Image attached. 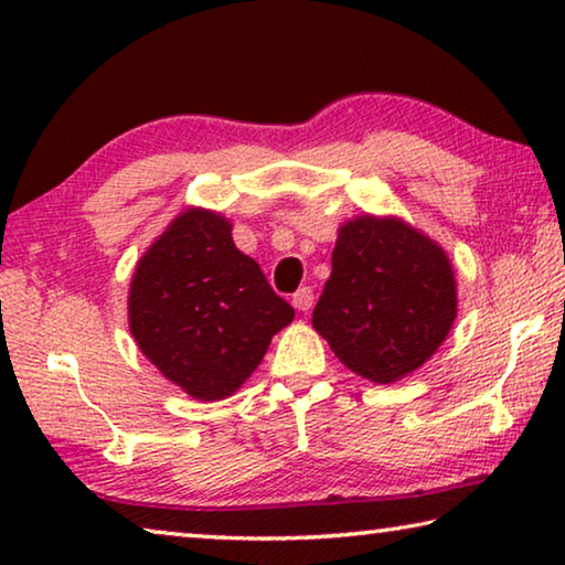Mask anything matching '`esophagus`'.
I'll use <instances>...</instances> for the list:
<instances>
[{
  "instance_id": "34e87169",
  "label": "esophagus",
  "mask_w": 565,
  "mask_h": 565,
  "mask_svg": "<svg viewBox=\"0 0 565 565\" xmlns=\"http://www.w3.org/2000/svg\"><path fill=\"white\" fill-rule=\"evenodd\" d=\"M313 300H316V296H313V290L310 288H300L296 296H292V306H296V310H300V313H308L310 308H313Z\"/></svg>"
}]
</instances>
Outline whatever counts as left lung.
<instances>
[{"mask_svg":"<svg viewBox=\"0 0 565 565\" xmlns=\"http://www.w3.org/2000/svg\"><path fill=\"white\" fill-rule=\"evenodd\" d=\"M446 249L399 216L343 222L313 329L339 362L374 384L407 377L436 354L459 316Z\"/></svg>","mask_w":565,"mask_h":565,"instance_id":"8db88e82","label":"left lung"}]
</instances>
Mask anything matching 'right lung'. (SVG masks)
Wrapping results in <instances>:
<instances>
[{
	"label": "right lung",
	"mask_w": 565,
	"mask_h": 565,
	"mask_svg": "<svg viewBox=\"0 0 565 565\" xmlns=\"http://www.w3.org/2000/svg\"><path fill=\"white\" fill-rule=\"evenodd\" d=\"M127 318L162 377L199 403H216L252 377L296 310L236 249L224 214L188 206L137 259Z\"/></svg>",
	"instance_id": "add662e5"
}]
</instances>
